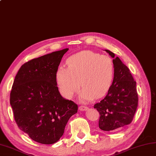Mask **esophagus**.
Returning a JSON list of instances; mask_svg holds the SVG:
<instances>
[{"mask_svg":"<svg viewBox=\"0 0 156 156\" xmlns=\"http://www.w3.org/2000/svg\"><path fill=\"white\" fill-rule=\"evenodd\" d=\"M88 107H87V106H83V105H81L79 107V110L82 111H87L88 110Z\"/></svg>","mask_w":156,"mask_h":156,"instance_id":"obj_1","label":"esophagus"}]
</instances>
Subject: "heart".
Instances as JSON below:
<instances>
[{
	"instance_id": "1",
	"label": "heart",
	"mask_w": 156,
	"mask_h": 156,
	"mask_svg": "<svg viewBox=\"0 0 156 156\" xmlns=\"http://www.w3.org/2000/svg\"><path fill=\"white\" fill-rule=\"evenodd\" d=\"M67 67L59 66L55 80L63 97L71 98L81 87L80 98L90 101L104 97L110 90L115 78V66L108 55L83 51L69 57Z\"/></svg>"
}]
</instances>
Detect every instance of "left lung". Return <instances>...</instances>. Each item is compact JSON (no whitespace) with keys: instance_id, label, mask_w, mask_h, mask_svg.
<instances>
[{"instance_id":"1","label":"left lung","mask_w":156,"mask_h":156,"mask_svg":"<svg viewBox=\"0 0 156 156\" xmlns=\"http://www.w3.org/2000/svg\"><path fill=\"white\" fill-rule=\"evenodd\" d=\"M105 51L113 58L115 66V78L107 94L95 104L94 108L100 114L98 127L109 131L129 125L133 121L138 105L136 82L129 69L114 53Z\"/></svg>"}]
</instances>
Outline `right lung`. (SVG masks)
I'll use <instances>...</instances> for the list:
<instances>
[{"label": "right lung", "instance_id": "add662e5", "mask_svg": "<svg viewBox=\"0 0 156 156\" xmlns=\"http://www.w3.org/2000/svg\"><path fill=\"white\" fill-rule=\"evenodd\" d=\"M68 48L33 59L21 66L10 94L16 125L33 140L42 144L57 142L78 105L63 98L56 71Z\"/></svg>", "mask_w": 156, "mask_h": 156}]
</instances>
